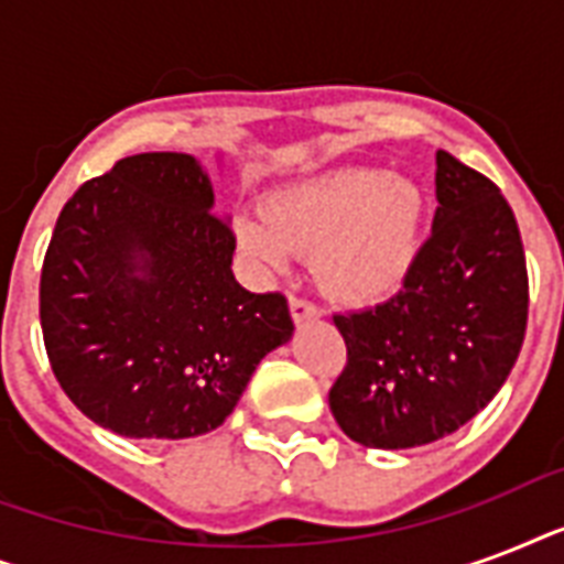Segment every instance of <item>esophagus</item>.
I'll return each mask as SVG.
<instances>
[{"label":"esophagus","instance_id":"34e87169","mask_svg":"<svg viewBox=\"0 0 564 564\" xmlns=\"http://www.w3.org/2000/svg\"><path fill=\"white\" fill-rule=\"evenodd\" d=\"M290 313L295 322H307V318L322 316V310H318L313 301L301 299V295H290Z\"/></svg>","mask_w":564,"mask_h":564}]
</instances>
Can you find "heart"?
Segmentation results:
<instances>
[{"label": "heart", "instance_id": "1", "mask_svg": "<svg viewBox=\"0 0 564 564\" xmlns=\"http://www.w3.org/2000/svg\"><path fill=\"white\" fill-rule=\"evenodd\" d=\"M427 195L415 181L380 166H345L283 187L265 219L242 216L237 239L263 265H283L292 251L316 254V278L334 299L371 304L410 272L419 251Z\"/></svg>", "mask_w": 564, "mask_h": 564}]
</instances>
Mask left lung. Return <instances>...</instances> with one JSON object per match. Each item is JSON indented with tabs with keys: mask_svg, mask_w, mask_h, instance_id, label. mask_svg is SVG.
Returning <instances> with one entry per match:
<instances>
[{
	"mask_svg": "<svg viewBox=\"0 0 564 564\" xmlns=\"http://www.w3.org/2000/svg\"><path fill=\"white\" fill-rule=\"evenodd\" d=\"M433 234L398 295L334 316L348 348L330 412L354 442L430 445L498 394L524 345L530 281L516 213L471 166L436 152Z\"/></svg>",
	"mask_w": 564,
	"mask_h": 564,
	"instance_id": "obj_1",
	"label": "left lung"
}]
</instances>
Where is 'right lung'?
I'll return each mask as SVG.
<instances>
[{
	"instance_id": "right-lung-1",
	"label": "right lung",
	"mask_w": 564,
	"mask_h": 564,
	"mask_svg": "<svg viewBox=\"0 0 564 564\" xmlns=\"http://www.w3.org/2000/svg\"><path fill=\"white\" fill-rule=\"evenodd\" d=\"M234 228L193 154L113 163L64 204L40 272V327L66 398L128 438L216 430L292 336L281 292L230 272Z\"/></svg>"
}]
</instances>
